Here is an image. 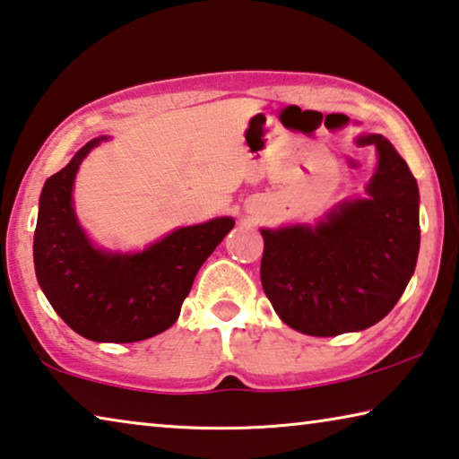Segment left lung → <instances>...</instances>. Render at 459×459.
<instances>
[{
  "label": "left lung",
  "instance_id": "8db88e82",
  "mask_svg": "<svg viewBox=\"0 0 459 459\" xmlns=\"http://www.w3.org/2000/svg\"><path fill=\"white\" fill-rule=\"evenodd\" d=\"M366 197L342 201L315 225L262 228L260 281L282 323L315 337L362 332L385 319L417 266L419 186L380 134Z\"/></svg>",
  "mask_w": 459,
  "mask_h": 459
}]
</instances>
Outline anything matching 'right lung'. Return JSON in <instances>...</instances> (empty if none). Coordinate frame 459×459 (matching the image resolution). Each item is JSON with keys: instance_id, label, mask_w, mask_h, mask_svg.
I'll return each mask as SVG.
<instances>
[{"instance_id": "right-lung-1", "label": "right lung", "mask_w": 459, "mask_h": 459, "mask_svg": "<svg viewBox=\"0 0 459 459\" xmlns=\"http://www.w3.org/2000/svg\"><path fill=\"white\" fill-rule=\"evenodd\" d=\"M108 136L87 142L42 186L34 231L36 279L52 309L91 342L130 343L159 335L178 319L195 276L234 217L170 231L142 252L97 247L74 215L73 185L81 162Z\"/></svg>"}]
</instances>
